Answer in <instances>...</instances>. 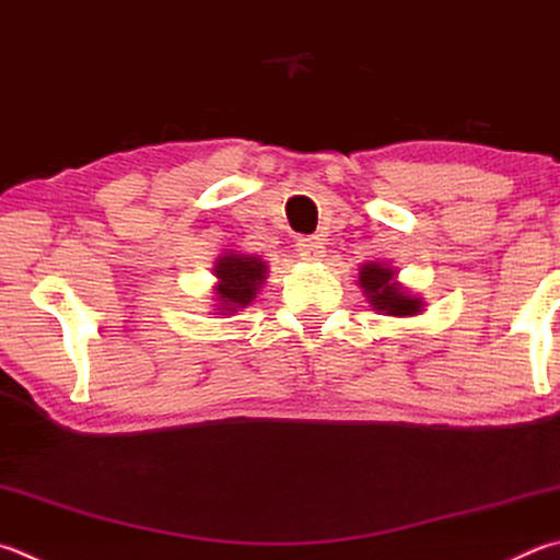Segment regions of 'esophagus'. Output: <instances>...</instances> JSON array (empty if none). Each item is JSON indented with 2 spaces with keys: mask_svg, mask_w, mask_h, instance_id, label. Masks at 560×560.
Returning a JSON list of instances; mask_svg holds the SVG:
<instances>
[{
  "mask_svg": "<svg viewBox=\"0 0 560 560\" xmlns=\"http://www.w3.org/2000/svg\"><path fill=\"white\" fill-rule=\"evenodd\" d=\"M296 252H299V257L306 261H320L325 257V247H323L320 237H301L296 242Z\"/></svg>",
  "mask_w": 560,
  "mask_h": 560,
  "instance_id": "obj_1",
  "label": "esophagus"
}]
</instances>
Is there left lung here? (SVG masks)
<instances>
[{
    "instance_id": "1",
    "label": "left lung",
    "mask_w": 560,
    "mask_h": 560,
    "mask_svg": "<svg viewBox=\"0 0 560 560\" xmlns=\"http://www.w3.org/2000/svg\"><path fill=\"white\" fill-rule=\"evenodd\" d=\"M358 287L368 296L370 306L382 315H389V318H413L425 308V301L419 293H411L404 287L399 273L389 264L364 261L360 267Z\"/></svg>"
}]
</instances>
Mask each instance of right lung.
Instances as JSON below:
<instances>
[{"label":"right lung","instance_id":"1","mask_svg":"<svg viewBox=\"0 0 560 560\" xmlns=\"http://www.w3.org/2000/svg\"><path fill=\"white\" fill-rule=\"evenodd\" d=\"M212 273H215L212 311H215V315H235L257 299L264 281L269 277V264L259 254L225 249L215 259Z\"/></svg>","mask_w":560,"mask_h":560}]
</instances>
